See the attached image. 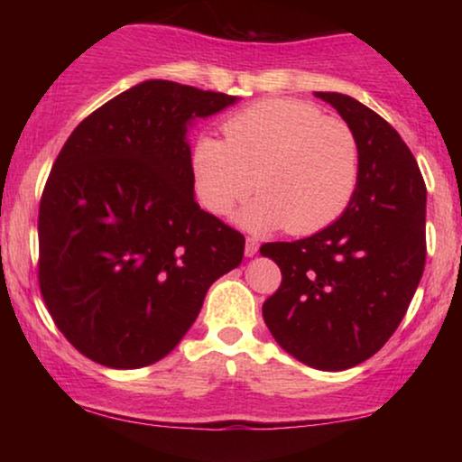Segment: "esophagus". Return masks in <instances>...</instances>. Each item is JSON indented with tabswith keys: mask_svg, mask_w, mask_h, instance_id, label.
I'll return each mask as SVG.
<instances>
[{
	"mask_svg": "<svg viewBox=\"0 0 462 462\" xmlns=\"http://www.w3.org/2000/svg\"><path fill=\"white\" fill-rule=\"evenodd\" d=\"M258 252V242L256 239H252V237H248L245 239V250H244V254L248 256V258H252Z\"/></svg>",
	"mask_w": 462,
	"mask_h": 462,
	"instance_id": "obj_1",
	"label": "esophagus"
}]
</instances>
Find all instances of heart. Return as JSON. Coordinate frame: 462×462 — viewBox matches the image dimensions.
I'll use <instances>...</instances> for the list:
<instances>
[{"mask_svg":"<svg viewBox=\"0 0 462 462\" xmlns=\"http://www.w3.org/2000/svg\"><path fill=\"white\" fill-rule=\"evenodd\" d=\"M189 170L195 199L210 214H226L256 185L263 193L237 214V223L254 233L286 226L307 236L349 206L359 147L349 125L324 117L318 106L264 98L226 119L225 138H195Z\"/></svg>","mask_w":462,"mask_h":462,"instance_id":"b5f03b06","label":"heart"}]
</instances>
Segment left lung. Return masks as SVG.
Masks as SVG:
<instances>
[{"mask_svg":"<svg viewBox=\"0 0 462 462\" xmlns=\"http://www.w3.org/2000/svg\"><path fill=\"white\" fill-rule=\"evenodd\" d=\"M349 125L359 179L345 212L311 237L264 244L282 286L263 305L277 345L338 372L374 356L397 330L425 269L427 189L393 125L359 100L315 92Z\"/></svg>","mask_w":462,"mask_h":462,"instance_id":"obj_1","label":"left lung"}]
</instances>
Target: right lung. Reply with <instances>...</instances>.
Segmentation results:
<instances>
[{
	"mask_svg": "<svg viewBox=\"0 0 462 462\" xmlns=\"http://www.w3.org/2000/svg\"><path fill=\"white\" fill-rule=\"evenodd\" d=\"M237 97L147 79L67 138L40 204V288L81 356L132 370L166 357L245 239L195 201L189 128Z\"/></svg>",
	"mask_w": 462,
	"mask_h": 462,
	"instance_id": "add662e5",
	"label": "right lung"
}]
</instances>
